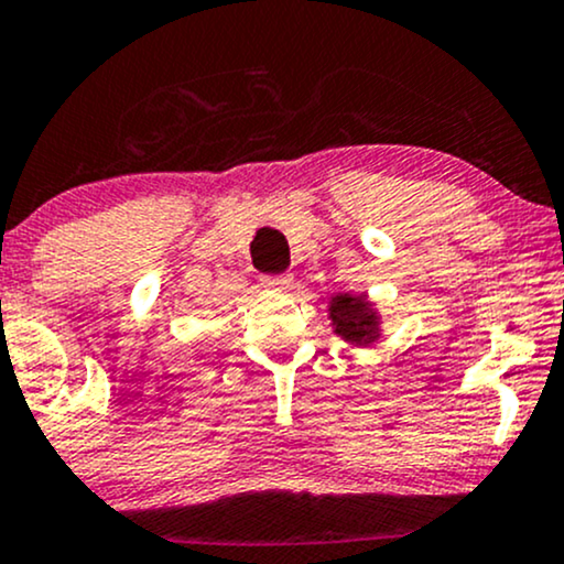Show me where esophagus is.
Instances as JSON below:
<instances>
[{
	"mask_svg": "<svg viewBox=\"0 0 564 564\" xmlns=\"http://www.w3.org/2000/svg\"><path fill=\"white\" fill-rule=\"evenodd\" d=\"M262 281H264V286H268V289H275V291H283V289H289V286H291V275H289V273H281V275H264Z\"/></svg>",
	"mask_w": 564,
	"mask_h": 564,
	"instance_id": "1",
	"label": "esophagus"
}]
</instances>
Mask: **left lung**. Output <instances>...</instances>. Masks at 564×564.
Wrapping results in <instances>:
<instances>
[{
  "label": "left lung",
  "mask_w": 564,
  "mask_h": 564,
  "mask_svg": "<svg viewBox=\"0 0 564 564\" xmlns=\"http://www.w3.org/2000/svg\"><path fill=\"white\" fill-rule=\"evenodd\" d=\"M332 321L336 334L355 341V345H368V341L377 339V318H373V313L368 310L364 296H334Z\"/></svg>",
  "instance_id": "obj_1"
}]
</instances>
